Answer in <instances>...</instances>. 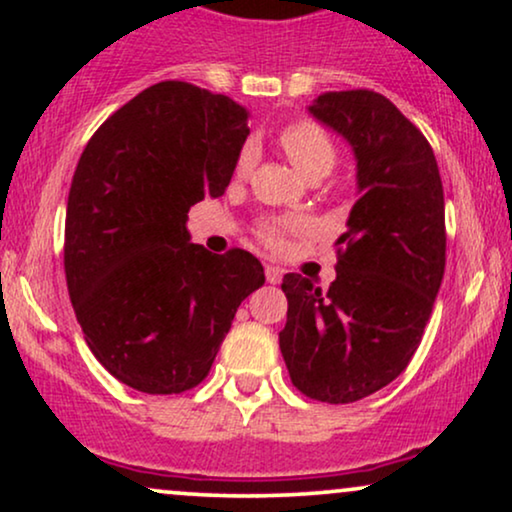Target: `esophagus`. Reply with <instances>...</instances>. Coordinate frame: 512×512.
I'll use <instances>...</instances> for the list:
<instances>
[{
  "mask_svg": "<svg viewBox=\"0 0 512 512\" xmlns=\"http://www.w3.org/2000/svg\"><path fill=\"white\" fill-rule=\"evenodd\" d=\"M264 276H267L269 284H279L281 276H284V269L274 267V264H267V267H264Z\"/></svg>",
  "mask_w": 512,
  "mask_h": 512,
  "instance_id": "1",
  "label": "esophagus"
}]
</instances>
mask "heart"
<instances>
[{"mask_svg":"<svg viewBox=\"0 0 512 512\" xmlns=\"http://www.w3.org/2000/svg\"><path fill=\"white\" fill-rule=\"evenodd\" d=\"M279 144L284 149V154L289 156V161L301 170L303 175L315 173V170H327L330 173L334 166V158H337V149H334L330 134L325 132L320 125L310 120H298L291 122L289 127H284V132L279 134ZM252 163H255V151L243 149V154L236 161V175L245 178L250 173ZM286 223H269L262 231V238L267 240V245L279 248L284 243Z\"/></svg>","mask_w":512,"mask_h":512,"instance_id":"obj_1","label":"heart"}]
</instances>
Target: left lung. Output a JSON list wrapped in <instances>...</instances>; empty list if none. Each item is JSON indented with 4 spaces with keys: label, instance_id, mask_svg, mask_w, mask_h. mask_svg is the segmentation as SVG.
Instances as JSON below:
<instances>
[{
    "label": "left lung",
    "instance_id": "left-lung-1",
    "mask_svg": "<svg viewBox=\"0 0 512 512\" xmlns=\"http://www.w3.org/2000/svg\"><path fill=\"white\" fill-rule=\"evenodd\" d=\"M308 113L354 151L358 199L330 291L284 276L279 349L305 397L349 404L390 385L419 349L445 272L443 182L424 134L380 93L327 91Z\"/></svg>",
    "mask_w": 512,
    "mask_h": 512
}]
</instances>
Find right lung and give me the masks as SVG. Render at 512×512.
Wrapping results in <instances>:
<instances>
[{
	"instance_id": "right-lung-1",
	"label": "right lung",
	"mask_w": 512,
	"mask_h": 512,
	"mask_svg": "<svg viewBox=\"0 0 512 512\" xmlns=\"http://www.w3.org/2000/svg\"><path fill=\"white\" fill-rule=\"evenodd\" d=\"M250 113L161 81L98 127L74 170L64 272L88 349L120 383L178 395L207 378L238 305L264 284L255 255L190 243L187 211L221 197Z\"/></svg>"
}]
</instances>
